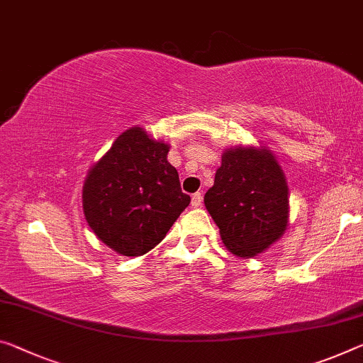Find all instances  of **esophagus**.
Segmentation results:
<instances>
[{"mask_svg":"<svg viewBox=\"0 0 363 363\" xmlns=\"http://www.w3.org/2000/svg\"><path fill=\"white\" fill-rule=\"evenodd\" d=\"M201 203H203V193H194L191 196V206L193 208H199Z\"/></svg>","mask_w":363,"mask_h":363,"instance_id":"obj_1","label":"esophagus"}]
</instances>
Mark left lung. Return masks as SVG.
<instances>
[{
	"instance_id": "1",
	"label": "left lung",
	"mask_w": 363,
	"mask_h": 363,
	"mask_svg": "<svg viewBox=\"0 0 363 363\" xmlns=\"http://www.w3.org/2000/svg\"><path fill=\"white\" fill-rule=\"evenodd\" d=\"M204 204L228 252L250 258L269 248L286 230V177L267 149H227Z\"/></svg>"
}]
</instances>
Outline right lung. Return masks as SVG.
<instances>
[{"label": "right lung", "mask_w": 363, "mask_h": 363, "mask_svg": "<svg viewBox=\"0 0 363 363\" xmlns=\"http://www.w3.org/2000/svg\"><path fill=\"white\" fill-rule=\"evenodd\" d=\"M167 154L169 144L131 128L89 172L82 188L86 220L116 253L150 252L191 201Z\"/></svg>", "instance_id": "add662e5"}]
</instances>
